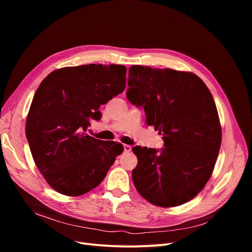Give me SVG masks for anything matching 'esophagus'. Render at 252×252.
I'll return each instance as SVG.
<instances>
[{
    "instance_id": "34e87169",
    "label": "esophagus",
    "mask_w": 252,
    "mask_h": 252,
    "mask_svg": "<svg viewBox=\"0 0 252 252\" xmlns=\"http://www.w3.org/2000/svg\"><path fill=\"white\" fill-rule=\"evenodd\" d=\"M130 150H131V147L129 146V145H126V144L124 145V151L125 152H129Z\"/></svg>"
}]
</instances>
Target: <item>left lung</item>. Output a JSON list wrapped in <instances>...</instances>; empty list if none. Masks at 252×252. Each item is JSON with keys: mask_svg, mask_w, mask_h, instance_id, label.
Instances as JSON below:
<instances>
[{"mask_svg": "<svg viewBox=\"0 0 252 252\" xmlns=\"http://www.w3.org/2000/svg\"><path fill=\"white\" fill-rule=\"evenodd\" d=\"M126 98L143 107L148 126L161 134V150L136 146L131 171L137 191L150 203L171 207L186 203L211 177L221 143L213 95L192 72L133 65Z\"/></svg>", "mask_w": 252, "mask_h": 252, "instance_id": "obj_1", "label": "left lung"}]
</instances>
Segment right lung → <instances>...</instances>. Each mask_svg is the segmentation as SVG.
<instances>
[{
	"label": "right lung",
	"mask_w": 252,
	"mask_h": 252,
	"mask_svg": "<svg viewBox=\"0 0 252 252\" xmlns=\"http://www.w3.org/2000/svg\"><path fill=\"white\" fill-rule=\"evenodd\" d=\"M124 65L89 64L52 71L37 88L25 134L35 165L50 186L66 196L96 188L107 175L121 143L86 134L99 108L126 89Z\"/></svg>",
	"instance_id": "1"
}]
</instances>
